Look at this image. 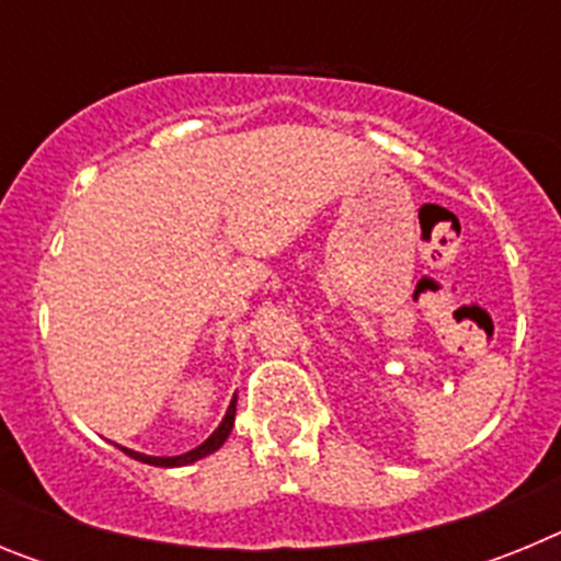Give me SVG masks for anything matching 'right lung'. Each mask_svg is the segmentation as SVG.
Segmentation results:
<instances>
[{"instance_id": "1", "label": "right lung", "mask_w": 561, "mask_h": 561, "mask_svg": "<svg viewBox=\"0 0 561 561\" xmlns=\"http://www.w3.org/2000/svg\"><path fill=\"white\" fill-rule=\"evenodd\" d=\"M232 421H236V399L230 401V408H227V415H225V421H221V424H219V430H216V433H213L210 438L205 440V444H199V447L191 449V453H185V455H176V458H153V455L131 453V449H123V447L121 449L128 455V458L142 460V463H148V466H187V463H193V460L207 458V455L216 453V449H219L221 444H225V440H227V435H230Z\"/></svg>"}]
</instances>
